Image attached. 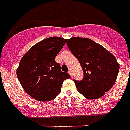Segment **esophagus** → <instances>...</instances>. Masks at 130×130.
Segmentation results:
<instances>
[{
	"label": "esophagus",
	"mask_w": 130,
	"mask_h": 130,
	"mask_svg": "<svg viewBox=\"0 0 130 130\" xmlns=\"http://www.w3.org/2000/svg\"><path fill=\"white\" fill-rule=\"evenodd\" d=\"M68 73H69V74H70V76H71V77H72V72L70 71V70H69V71H68Z\"/></svg>",
	"instance_id": "esophagus-1"
}]
</instances>
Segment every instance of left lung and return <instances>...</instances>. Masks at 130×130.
<instances>
[{"label": "left lung", "mask_w": 130, "mask_h": 130, "mask_svg": "<svg viewBox=\"0 0 130 130\" xmlns=\"http://www.w3.org/2000/svg\"><path fill=\"white\" fill-rule=\"evenodd\" d=\"M83 69L81 80H74L78 91L88 99L104 95L115 83L119 65L112 54L88 38L72 37L66 41Z\"/></svg>", "instance_id": "left-lung-1"}]
</instances>
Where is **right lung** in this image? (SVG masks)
Segmentation results:
<instances>
[{
    "instance_id": "obj_1",
    "label": "right lung",
    "mask_w": 130,
    "mask_h": 130,
    "mask_svg": "<svg viewBox=\"0 0 130 130\" xmlns=\"http://www.w3.org/2000/svg\"><path fill=\"white\" fill-rule=\"evenodd\" d=\"M65 44L63 38L49 37L34 45L20 60L17 77L24 90L36 100H53L61 92L63 82L70 78L55 61Z\"/></svg>"
}]
</instances>
